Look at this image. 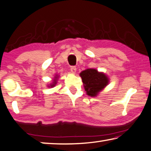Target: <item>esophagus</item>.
I'll list each match as a JSON object with an SVG mask.
<instances>
[{
	"mask_svg": "<svg viewBox=\"0 0 151 151\" xmlns=\"http://www.w3.org/2000/svg\"><path fill=\"white\" fill-rule=\"evenodd\" d=\"M71 71L73 73H76V69H77V68H76V66H71Z\"/></svg>",
	"mask_w": 151,
	"mask_h": 151,
	"instance_id": "34e87169",
	"label": "esophagus"
}]
</instances>
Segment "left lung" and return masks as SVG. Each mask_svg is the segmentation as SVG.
Returning <instances> with one entry per match:
<instances>
[{"label": "left lung", "instance_id": "8db88e82", "mask_svg": "<svg viewBox=\"0 0 151 151\" xmlns=\"http://www.w3.org/2000/svg\"><path fill=\"white\" fill-rule=\"evenodd\" d=\"M86 94L90 96H96L108 85L109 80L105 73L95 69H87L80 73Z\"/></svg>", "mask_w": 151, "mask_h": 151}]
</instances>
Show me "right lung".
<instances>
[{
  "instance_id": "obj_1",
  "label": "right lung",
  "mask_w": 151,
  "mask_h": 151,
  "mask_svg": "<svg viewBox=\"0 0 151 151\" xmlns=\"http://www.w3.org/2000/svg\"><path fill=\"white\" fill-rule=\"evenodd\" d=\"M57 76H55L54 80H53V82H52V83H50V86H48V87H54L55 86V85H56L57 83V78H58V76L57 75H56Z\"/></svg>"
}]
</instances>
